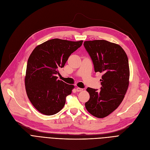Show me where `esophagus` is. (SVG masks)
<instances>
[{"instance_id": "esophagus-1", "label": "esophagus", "mask_w": 150, "mask_h": 150, "mask_svg": "<svg viewBox=\"0 0 150 150\" xmlns=\"http://www.w3.org/2000/svg\"><path fill=\"white\" fill-rule=\"evenodd\" d=\"M76 91L77 92H81V91H83V89H81V88H80V87H77Z\"/></svg>"}]
</instances>
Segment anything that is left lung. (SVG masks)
Returning <instances> with one entry per match:
<instances>
[{
  "label": "left lung",
  "instance_id": "left-lung-1",
  "mask_svg": "<svg viewBox=\"0 0 150 150\" xmlns=\"http://www.w3.org/2000/svg\"><path fill=\"white\" fill-rule=\"evenodd\" d=\"M95 72L102 73L100 91L88 87L90 96L85 107L91 115L104 118L120 105L127 91L130 69L127 55L121 46L104 40L86 41Z\"/></svg>",
  "mask_w": 150,
  "mask_h": 150
}]
</instances>
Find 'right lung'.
Returning a JSON list of instances; mask_svg holds the SVG:
<instances>
[{"instance_id": "1", "label": "right lung", "mask_w": 150, "mask_h": 150, "mask_svg": "<svg viewBox=\"0 0 150 150\" xmlns=\"http://www.w3.org/2000/svg\"><path fill=\"white\" fill-rule=\"evenodd\" d=\"M82 42L51 39L38 45L30 55L25 77L26 92L32 105L42 114L52 115L59 112L64 106L66 96L74 88L56 76L59 74L58 68H63Z\"/></svg>"}]
</instances>
